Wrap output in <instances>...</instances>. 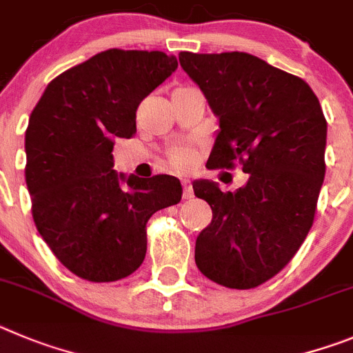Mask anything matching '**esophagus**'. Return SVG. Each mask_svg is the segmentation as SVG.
Returning <instances> with one entry per match:
<instances>
[{
  "mask_svg": "<svg viewBox=\"0 0 353 353\" xmlns=\"http://www.w3.org/2000/svg\"><path fill=\"white\" fill-rule=\"evenodd\" d=\"M193 196V188H192V183L188 179L183 181V199H192Z\"/></svg>",
  "mask_w": 353,
  "mask_h": 353,
  "instance_id": "obj_1",
  "label": "esophagus"
}]
</instances>
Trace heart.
<instances>
[{
  "label": "heart",
  "mask_w": 353,
  "mask_h": 353,
  "mask_svg": "<svg viewBox=\"0 0 353 353\" xmlns=\"http://www.w3.org/2000/svg\"><path fill=\"white\" fill-rule=\"evenodd\" d=\"M196 160V153L190 148L176 149L172 153V165L177 170H186L190 169Z\"/></svg>",
  "instance_id": "1"
}]
</instances>
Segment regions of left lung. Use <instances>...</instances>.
Wrapping results in <instances>:
<instances>
[{"instance_id": "obj_1", "label": "left lung", "mask_w": 353, "mask_h": 353, "mask_svg": "<svg viewBox=\"0 0 353 353\" xmlns=\"http://www.w3.org/2000/svg\"><path fill=\"white\" fill-rule=\"evenodd\" d=\"M220 130L209 169L250 174L236 192L200 179L193 192L212 209L195 243L200 272L227 288H255L297 253L315 218L325 176L327 121L303 79L246 52H181Z\"/></svg>"}]
</instances>
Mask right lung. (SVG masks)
<instances>
[{"mask_svg":"<svg viewBox=\"0 0 353 353\" xmlns=\"http://www.w3.org/2000/svg\"><path fill=\"white\" fill-rule=\"evenodd\" d=\"M176 68V56L160 50H103L50 81L31 112L24 148L34 225L79 278L105 283L137 271L148 220L181 200L177 177L112 169L114 141L137 132V107Z\"/></svg>","mask_w":353,"mask_h":353,"instance_id":"right-lung-1","label":"right lung"}]
</instances>
